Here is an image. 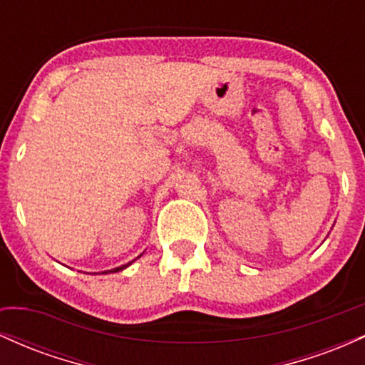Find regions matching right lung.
<instances>
[{
    "label": "right lung",
    "instance_id": "1",
    "mask_svg": "<svg viewBox=\"0 0 365 365\" xmlns=\"http://www.w3.org/2000/svg\"><path fill=\"white\" fill-rule=\"evenodd\" d=\"M139 257H140V255H139ZM132 262H133V261H132ZM132 262H128V264H123V266H120V267H115V269H111V273H116V271H121V269H125V267L130 266V264H132ZM104 273H106V271H104Z\"/></svg>",
    "mask_w": 365,
    "mask_h": 365
}]
</instances>
